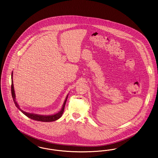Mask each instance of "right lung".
<instances>
[{
    "label": "right lung",
    "instance_id": "add662e5",
    "mask_svg": "<svg viewBox=\"0 0 158 158\" xmlns=\"http://www.w3.org/2000/svg\"><path fill=\"white\" fill-rule=\"evenodd\" d=\"M11 92H12V98L14 100V103L15 106H16V107L21 111V112L24 114L27 117L36 120V121H40V122H54L58 119H59L62 116L64 111V107L65 106V103L67 102V98L69 96V94H67V96L66 97L64 103L62 104L61 109L60 111H58V113L54 114H51V115H41V114H34V113H27L23 110H22L18 103L16 102V95H15V89H14V82H13V71L12 73V85H11Z\"/></svg>",
    "mask_w": 158,
    "mask_h": 158
}]
</instances>
